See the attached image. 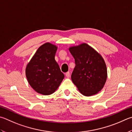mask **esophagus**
Segmentation results:
<instances>
[{
	"label": "esophagus",
	"instance_id": "34e87169",
	"mask_svg": "<svg viewBox=\"0 0 132 132\" xmlns=\"http://www.w3.org/2000/svg\"><path fill=\"white\" fill-rule=\"evenodd\" d=\"M65 75H66V76L67 77L69 78V77H70V72H69V71H68V72L66 73Z\"/></svg>",
	"mask_w": 132,
	"mask_h": 132
}]
</instances>
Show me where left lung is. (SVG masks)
Listing matches in <instances>:
<instances>
[{
	"instance_id": "obj_1",
	"label": "left lung",
	"mask_w": 132,
	"mask_h": 132,
	"mask_svg": "<svg viewBox=\"0 0 132 132\" xmlns=\"http://www.w3.org/2000/svg\"><path fill=\"white\" fill-rule=\"evenodd\" d=\"M75 60L71 80L85 96L97 94L106 82L107 70L101 55L86 43L69 48Z\"/></svg>"
}]
</instances>
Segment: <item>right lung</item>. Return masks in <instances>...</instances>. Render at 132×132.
Here are the masks:
<instances>
[{"label":"right lung","mask_w":132,"mask_h":132,"mask_svg":"<svg viewBox=\"0 0 132 132\" xmlns=\"http://www.w3.org/2000/svg\"><path fill=\"white\" fill-rule=\"evenodd\" d=\"M57 49L55 45L44 43L26 65L25 74L28 82L40 94L50 95L55 92L64 77L55 60Z\"/></svg>","instance_id":"right-lung-1"}]
</instances>
